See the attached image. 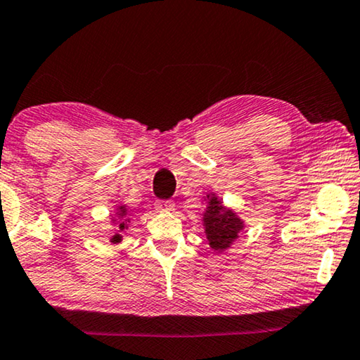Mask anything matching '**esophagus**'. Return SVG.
<instances>
[{
	"label": "esophagus",
	"instance_id": "34e87169",
	"mask_svg": "<svg viewBox=\"0 0 360 360\" xmlns=\"http://www.w3.org/2000/svg\"><path fill=\"white\" fill-rule=\"evenodd\" d=\"M155 208H157V212H173L174 202L173 200H157L155 202Z\"/></svg>",
	"mask_w": 360,
	"mask_h": 360
}]
</instances>
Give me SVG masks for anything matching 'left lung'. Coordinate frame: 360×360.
Returning <instances> with one entry per match:
<instances>
[{"label": "left lung", "instance_id": "8db88e82", "mask_svg": "<svg viewBox=\"0 0 360 360\" xmlns=\"http://www.w3.org/2000/svg\"><path fill=\"white\" fill-rule=\"evenodd\" d=\"M207 208L203 212L202 221L205 228V236L210 248L217 252H223L231 248V244L239 238V233L245 228L244 221L231 208L224 207L218 195H207Z\"/></svg>", "mask_w": 360, "mask_h": 360}]
</instances>
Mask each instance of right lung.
<instances>
[{
  "mask_svg": "<svg viewBox=\"0 0 360 360\" xmlns=\"http://www.w3.org/2000/svg\"><path fill=\"white\" fill-rule=\"evenodd\" d=\"M129 217H131V214L127 213L126 205H120L116 208L115 217L111 218L112 226H115V236H112V238L110 239V243H112V244L121 243V240H122L121 233L124 231V229H127L129 223H131V218H129Z\"/></svg>",
  "mask_w": 360,
  "mask_h": 360,
  "instance_id": "right-lung-1",
  "label": "right lung"
}]
</instances>
